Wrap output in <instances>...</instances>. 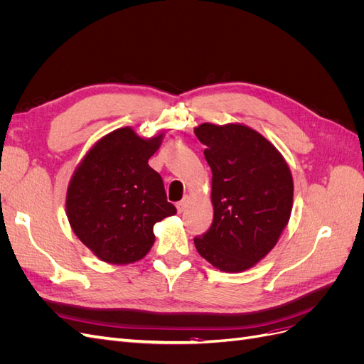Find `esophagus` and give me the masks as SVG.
<instances>
[{"label":"esophagus","mask_w":364,"mask_h":364,"mask_svg":"<svg viewBox=\"0 0 364 364\" xmlns=\"http://www.w3.org/2000/svg\"><path fill=\"white\" fill-rule=\"evenodd\" d=\"M188 202H190V197L188 196H183V199L181 202L176 203V208H178V213H183L186 205H188Z\"/></svg>","instance_id":"obj_1"}]
</instances>
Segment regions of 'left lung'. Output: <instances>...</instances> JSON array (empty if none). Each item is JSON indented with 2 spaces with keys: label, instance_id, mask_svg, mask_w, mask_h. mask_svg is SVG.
<instances>
[{
  "label": "left lung",
  "instance_id": "obj_1",
  "mask_svg": "<svg viewBox=\"0 0 364 364\" xmlns=\"http://www.w3.org/2000/svg\"><path fill=\"white\" fill-rule=\"evenodd\" d=\"M213 170L214 220L194 238L197 252L223 272L252 267L277 245L293 205L287 162L270 142L241 124L203 123L194 130Z\"/></svg>",
  "mask_w": 364,
  "mask_h": 364
}]
</instances>
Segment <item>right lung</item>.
I'll return each mask as SVG.
<instances>
[{
	"mask_svg": "<svg viewBox=\"0 0 364 364\" xmlns=\"http://www.w3.org/2000/svg\"><path fill=\"white\" fill-rule=\"evenodd\" d=\"M164 134L139 138L117 129L87 151L67 193V215L74 234L95 255L112 264L146 257L153 226L176 214L161 174L149 165Z\"/></svg>",
	"mask_w": 364,
	"mask_h": 364,
	"instance_id": "obj_1",
	"label": "right lung"
}]
</instances>
